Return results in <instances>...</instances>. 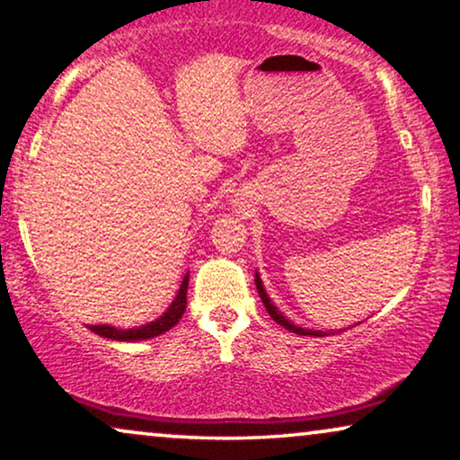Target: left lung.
Listing matches in <instances>:
<instances>
[{"instance_id":"1","label":"left lung","mask_w":460,"mask_h":460,"mask_svg":"<svg viewBox=\"0 0 460 460\" xmlns=\"http://www.w3.org/2000/svg\"><path fill=\"white\" fill-rule=\"evenodd\" d=\"M256 289H258V296H261V300L264 304V308H267V313L273 316L275 323H279V325H283L286 329H289V332L297 333V335H316V338H323V335H325L323 332H313V329H302V327H296L294 323H289L286 316H283L279 310L275 308V304L269 300V296H267V292H264L262 281H261V277H258V275H256Z\"/></svg>"}]
</instances>
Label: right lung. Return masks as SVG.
<instances>
[{
  "instance_id": "right-lung-1",
  "label": "right lung",
  "mask_w": 460,
  "mask_h": 460,
  "mask_svg": "<svg viewBox=\"0 0 460 460\" xmlns=\"http://www.w3.org/2000/svg\"><path fill=\"white\" fill-rule=\"evenodd\" d=\"M187 283H190V273L185 275L183 283H181L179 288V294L174 297L171 306H168L166 313L160 316V319L147 323L144 327H137V329H114L110 325H92L93 333L102 335V338H110V340H119V341H137V340H150V338H156V335L168 332V329L174 327L179 323L181 316L185 313V306H187Z\"/></svg>"
}]
</instances>
